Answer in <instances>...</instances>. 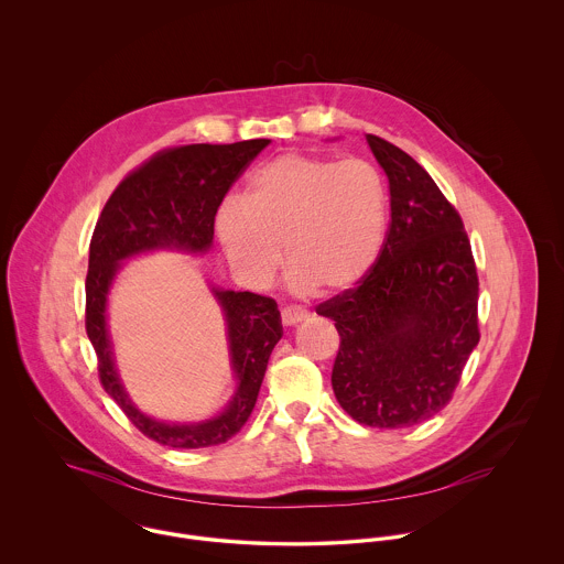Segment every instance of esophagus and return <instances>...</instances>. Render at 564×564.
Wrapping results in <instances>:
<instances>
[{"instance_id":"34e87169","label":"esophagus","mask_w":564,"mask_h":564,"mask_svg":"<svg viewBox=\"0 0 564 564\" xmlns=\"http://www.w3.org/2000/svg\"><path fill=\"white\" fill-rule=\"evenodd\" d=\"M280 315H282V323L284 325H295V323L304 322L308 317V313L302 306H295V304L284 306Z\"/></svg>"}]
</instances>
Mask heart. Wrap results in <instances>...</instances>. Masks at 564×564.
<instances>
[{"label":"heart","mask_w":564,"mask_h":564,"mask_svg":"<svg viewBox=\"0 0 564 564\" xmlns=\"http://www.w3.org/2000/svg\"><path fill=\"white\" fill-rule=\"evenodd\" d=\"M389 226V191L365 159L284 154L262 164L245 197H228L215 217L226 258L242 282L267 284L282 264L297 289L340 293L358 284L380 256Z\"/></svg>","instance_id":"b5f03b06"}]
</instances>
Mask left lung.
<instances>
[{"instance_id": "obj_1", "label": "left lung", "mask_w": 564, "mask_h": 564, "mask_svg": "<svg viewBox=\"0 0 564 564\" xmlns=\"http://www.w3.org/2000/svg\"><path fill=\"white\" fill-rule=\"evenodd\" d=\"M391 191L378 260L351 289L325 300L338 354L332 389L369 427H408L452 402L480 340L478 269L460 213L398 145L367 134Z\"/></svg>"}]
</instances>
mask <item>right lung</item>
Listing matches in <instances>:
<instances>
[{
    "instance_id": "add662e5",
    "label": "right lung",
    "mask_w": 564,
    "mask_h": 564,
    "mask_svg": "<svg viewBox=\"0 0 564 564\" xmlns=\"http://www.w3.org/2000/svg\"><path fill=\"white\" fill-rule=\"evenodd\" d=\"M267 145V139H251L228 145H177L156 152L119 182L90 239L84 323L97 354L99 382L137 430L166 447L221 445L247 423L269 356L282 338L278 304L249 291H215L226 313L232 365L241 384L228 410L217 419L197 425H171L145 416L128 400L106 334V295L123 258L156 247L206 251L226 193Z\"/></svg>"
}]
</instances>
